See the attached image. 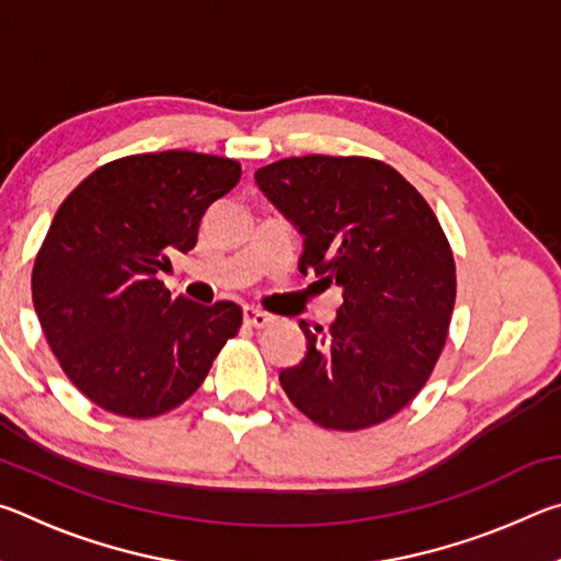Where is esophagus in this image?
Instances as JSON below:
<instances>
[{
  "label": "esophagus",
  "instance_id": "obj_1",
  "mask_svg": "<svg viewBox=\"0 0 561 561\" xmlns=\"http://www.w3.org/2000/svg\"><path fill=\"white\" fill-rule=\"evenodd\" d=\"M244 324L254 327V329H264V327L272 324V314H267V311L254 309V307H244Z\"/></svg>",
  "mask_w": 561,
  "mask_h": 561
}]
</instances>
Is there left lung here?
<instances>
[{
  "instance_id": "8db88e82",
  "label": "left lung",
  "mask_w": 561,
  "mask_h": 561,
  "mask_svg": "<svg viewBox=\"0 0 561 561\" xmlns=\"http://www.w3.org/2000/svg\"><path fill=\"white\" fill-rule=\"evenodd\" d=\"M304 234L299 272L344 289L327 331L309 329L307 356L279 383L329 431H366L421 393L448 339L455 260L425 197L383 160L284 158L254 173Z\"/></svg>"
}]
</instances>
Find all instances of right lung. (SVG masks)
I'll return each mask as SVG.
<instances>
[{"label": "right lung", "instance_id": "obj_1", "mask_svg": "<svg viewBox=\"0 0 561 561\" xmlns=\"http://www.w3.org/2000/svg\"><path fill=\"white\" fill-rule=\"evenodd\" d=\"M240 175L237 160L193 150L126 156L56 210L34 260V309L66 378L103 411L136 421L173 411L240 331V304L205 307L158 279Z\"/></svg>", "mask_w": 561, "mask_h": 561}]
</instances>
